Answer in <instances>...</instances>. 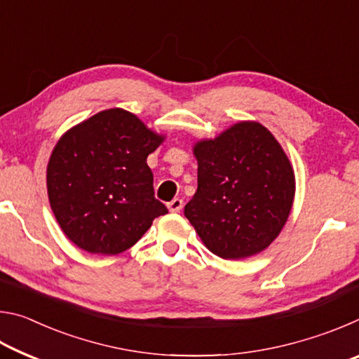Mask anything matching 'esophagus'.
<instances>
[{"mask_svg": "<svg viewBox=\"0 0 359 359\" xmlns=\"http://www.w3.org/2000/svg\"><path fill=\"white\" fill-rule=\"evenodd\" d=\"M182 208H184V201L180 198H174L171 203H168L169 212H180Z\"/></svg>", "mask_w": 359, "mask_h": 359, "instance_id": "esophagus-1", "label": "esophagus"}]
</instances>
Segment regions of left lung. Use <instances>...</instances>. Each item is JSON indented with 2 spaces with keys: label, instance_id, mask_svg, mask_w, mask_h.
Wrapping results in <instances>:
<instances>
[{
  "label": "left lung",
  "instance_id": "1",
  "mask_svg": "<svg viewBox=\"0 0 359 359\" xmlns=\"http://www.w3.org/2000/svg\"><path fill=\"white\" fill-rule=\"evenodd\" d=\"M198 190L185 217L209 250L223 259L253 257L287 223L294 171L282 145L258 121H239L194 144Z\"/></svg>",
  "mask_w": 359,
  "mask_h": 359
}]
</instances>
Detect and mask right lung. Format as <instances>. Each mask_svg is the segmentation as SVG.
I'll return each mask as SVG.
<instances>
[{
    "mask_svg": "<svg viewBox=\"0 0 359 359\" xmlns=\"http://www.w3.org/2000/svg\"><path fill=\"white\" fill-rule=\"evenodd\" d=\"M163 141L120 107L66 131L47 165L48 201L66 238L88 253L118 255L168 214L147 166Z\"/></svg>",
    "mask_w": 359,
    "mask_h": 359,
    "instance_id": "1",
    "label": "right lung"
}]
</instances>
